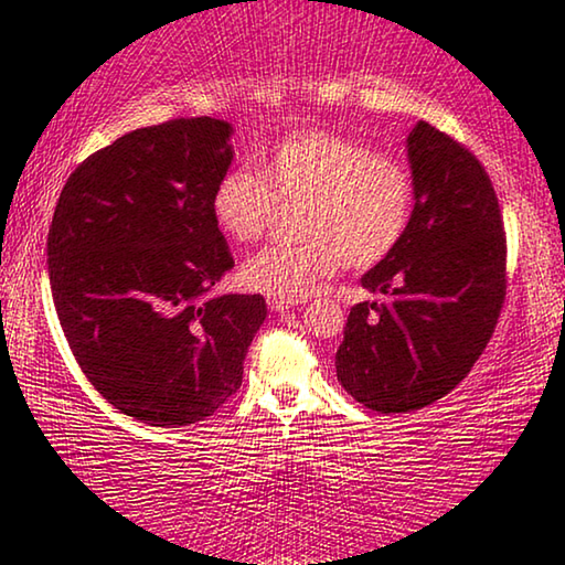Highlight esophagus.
Segmentation results:
<instances>
[{
	"mask_svg": "<svg viewBox=\"0 0 565 565\" xmlns=\"http://www.w3.org/2000/svg\"><path fill=\"white\" fill-rule=\"evenodd\" d=\"M266 303H269L271 311H284V309H291L296 301H284V299H274V296H269V299H266Z\"/></svg>",
	"mask_w": 565,
	"mask_h": 565,
	"instance_id": "1",
	"label": "esophagus"
}]
</instances>
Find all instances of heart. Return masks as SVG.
Listing matches in <instances>:
<instances>
[{
    "instance_id": "b5f03b06",
    "label": "heart",
    "mask_w": 565,
    "mask_h": 565,
    "mask_svg": "<svg viewBox=\"0 0 565 565\" xmlns=\"http://www.w3.org/2000/svg\"><path fill=\"white\" fill-rule=\"evenodd\" d=\"M303 238L269 244L242 266L246 289L299 301L341 269H371L404 242L416 204L414 171L404 159L331 129H296L256 171L228 169L216 181L212 214L222 232L252 244L269 232L279 206L296 204Z\"/></svg>"
}]
</instances>
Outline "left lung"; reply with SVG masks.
I'll return each mask as SVG.
<instances>
[{"instance_id": "obj_1", "label": "left lung", "mask_w": 565, "mask_h": 565, "mask_svg": "<svg viewBox=\"0 0 565 565\" xmlns=\"http://www.w3.org/2000/svg\"><path fill=\"white\" fill-rule=\"evenodd\" d=\"M408 159V232L361 279L386 301L353 306L337 351L341 386L379 414L424 408L461 384L505 301L503 214L481 161L426 121L411 131Z\"/></svg>"}]
</instances>
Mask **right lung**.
Masks as SVG:
<instances>
[{"instance_id":"add662e5","label":"right lung","mask_w":565,"mask_h":565,"mask_svg":"<svg viewBox=\"0 0 565 565\" xmlns=\"http://www.w3.org/2000/svg\"><path fill=\"white\" fill-rule=\"evenodd\" d=\"M228 134L212 117L124 134L72 171L46 236L54 309L82 374L149 426L222 408L266 319L262 294L209 296L234 266L212 214Z\"/></svg>"}]
</instances>
